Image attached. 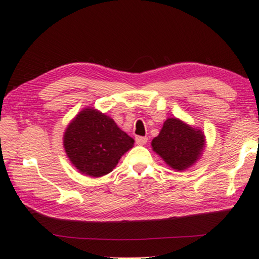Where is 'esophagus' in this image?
I'll return each instance as SVG.
<instances>
[{"instance_id": "esophagus-1", "label": "esophagus", "mask_w": 259, "mask_h": 259, "mask_svg": "<svg viewBox=\"0 0 259 259\" xmlns=\"http://www.w3.org/2000/svg\"><path fill=\"white\" fill-rule=\"evenodd\" d=\"M147 137H140V136H138V137H136V143L138 144V145H145V144L147 143Z\"/></svg>"}]
</instances>
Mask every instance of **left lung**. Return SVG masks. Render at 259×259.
Here are the masks:
<instances>
[{
  "label": "left lung",
  "mask_w": 259,
  "mask_h": 259,
  "mask_svg": "<svg viewBox=\"0 0 259 259\" xmlns=\"http://www.w3.org/2000/svg\"><path fill=\"white\" fill-rule=\"evenodd\" d=\"M205 146L202 130L193 128L177 117H169L157 137L152 140V148L172 169L183 171L200 159Z\"/></svg>",
  "instance_id": "obj_1"
}]
</instances>
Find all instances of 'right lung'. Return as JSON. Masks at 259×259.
<instances>
[{
	"label": "right lung",
	"mask_w": 259,
	"mask_h": 259,
	"mask_svg": "<svg viewBox=\"0 0 259 259\" xmlns=\"http://www.w3.org/2000/svg\"><path fill=\"white\" fill-rule=\"evenodd\" d=\"M134 143L113 119L91 107L82 109L64 134V148L72 164L96 178L111 172Z\"/></svg>",
	"instance_id": "obj_1"
}]
</instances>
